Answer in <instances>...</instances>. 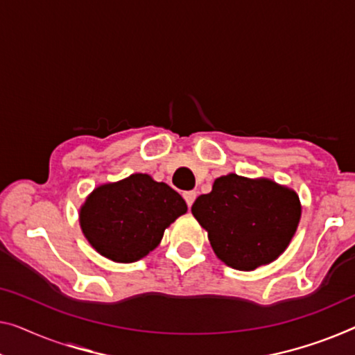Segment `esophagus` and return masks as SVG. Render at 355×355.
Here are the masks:
<instances>
[{
	"label": "esophagus",
	"mask_w": 355,
	"mask_h": 355,
	"mask_svg": "<svg viewBox=\"0 0 355 355\" xmlns=\"http://www.w3.org/2000/svg\"><path fill=\"white\" fill-rule=\"evenodd\" d=\"M196 196H198V193H196V191H187V193H183V198H184V200H187L188 207H191V205H193V202L196 200Z\"/></svg>",
	"instance_id": "esophagus-1"
}]
</instances>
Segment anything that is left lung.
Here are the masks:
<instances>
[{
	"instance_id": "left-lung-1",
	"label": "left lung",
	"mask_w": 355,
	"mask_h": 355,
	"mask_svg": "<svg viewBox=\"0 0 355 355\" xmlns=\"http://www.w3.org/2000/svg\"><path fill=\"white\" fill-rule=\"evenodd\" d=\"M191 211L221 261L253 271L277 260L288 247L301 218V202L292 188L272 180L228 173L194 200Z\"/></svg>"
}]
</instances>
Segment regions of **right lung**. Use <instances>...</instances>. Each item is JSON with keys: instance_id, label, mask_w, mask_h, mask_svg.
I'll list each match as a JSON object with an SVG mask.
<instances>
[{"instance_id": "obj_1", "label": "right lung", "mask_w": 355, "mask_h": 355, "mask_svg": "<svg viewBox=\"0 0 355 355\" xmlns=\"http://www.w3.org/2000/svg\"><path fill=\"white\" fill-rule=\"evenodd\" d=\"M188 205L175 189L148 173L103 183L79 209L84 237L114 263H134L159 245L164 231Z\"/></svg>"}]
</instances>
